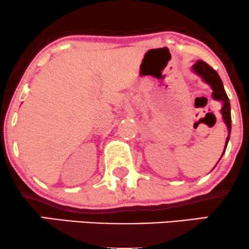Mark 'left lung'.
<instances>
[{"instance_id":"8db88e82","label":"left lung","mask_w":249,"mask_h":249,"mask_svg":"<svg viewBox=\"0 0 249 249\" xmlns=\"http://www.w3.org/2000/svg\"><path fill=\"white\" fill-rule=\"evenodd\" d=\"M192 71L196 75H198L200 78L202 79L206 84H208L212 89V98L215 99V101H221L222 102V108L220 110V113L222 116V121L227 126V138H226V142H225V148L224 152H222L221 157L224 156L226 147H227L228 141H230V136H231V128H232V118H231V104H230V99H228L227 93H226L225 89H224V84H222L221 78H220L218 72L215 70L212 69L210 65L206 64L205 62L202 61H196L194 64L192 65ZM220 160V159H219ZM219 162V161H218ZM216 162V164H218Z\"/></svg>"}]
</instances>
